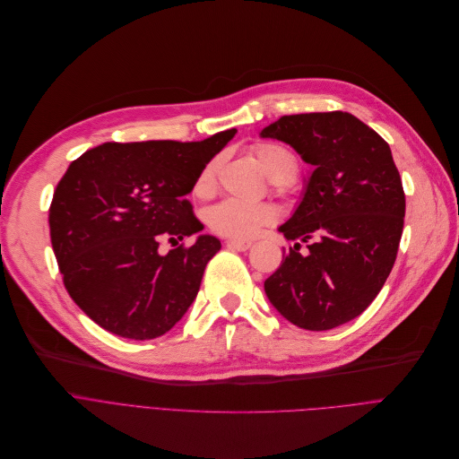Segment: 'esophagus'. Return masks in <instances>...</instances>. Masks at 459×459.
I'll use <instances>...</instances> for the list:
<instances>
[{
  "instance_id": "34e87169",
  "label": "esophagus",
  "mask_w": 459,
  "mask_h": 459,
  "mask_svg": "<svg viewBox=\"0 0 459 459\" xmlns=\"http://www.w3.org/2000/svg\"><path fill=\"white\" fill-rule=\"evenodd\" d=\"M226 245L231 250L245 252V250H248L252 247V242L250 240H242V238H230V240H226Z\"/></svg>"
}]
</instances>
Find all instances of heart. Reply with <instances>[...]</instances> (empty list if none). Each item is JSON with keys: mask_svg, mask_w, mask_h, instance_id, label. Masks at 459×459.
Instances as JSON below:
<instances>
[{"mask_svg": "<svg viewBox=\"0 0 459 459\" xmlns=\"http://www.w3.org/2000/svg\"><path fill=\"white\" fill-rule=\"evenodd\" d=\"M254 155L266 176L276 183H289L300 170V160L289 146L281 143H259L254 146ZM219 170V159H211L202 169L195 183L196 196H209L214 188ZM280 211L271 202H245L238 198H228L214 204L207 211L209 228L231 238H252L263 228L276 224Z\"/></svg>", "mask_w": 459, "mask_h": 459, "instance_id": "obj_1", "label": "heart"}]
</instances>
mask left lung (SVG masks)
Here are the masks:
<instances>
[{
	"mask_svg": "<svg viewBox=\"0 0 459 459\" xmlns=\"http://www.w3.org/2000/svg\"><path fill=\"white\" fill-rule=\"evenodd\" d=\"M261 137L290 144L315 167L299 209L280 226L296 245L264 292L294 326L337 328L372 304L398 254L406 195L391 148L342 111L281 117Z\"/></svg>",
	"mask_w": 459,
	"mask_h": 459,
	"instance_id": "obj_1",
	"label": "left lung"
}]
</instances>
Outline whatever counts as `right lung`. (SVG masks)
Wrapping results in <instances>:
<instances>
[{
  "label": "right lung",
  "instance_id": "obj_1",
  "mask_svg": "<svg viewBox=\"0 0 459 459\" xmlns=\"http://www.w3.org/2000/svg\"><path fill=\"white\" fill-rule=\"evenodd\" d=\"M237 129L198 143H105L85 152L57 183L49 237L72 300L98 326L146 341L167 333L200 290L221 240L204 230L193 204L198 174ZM177 248L163 256L158 242Z\"/></svg>",
  "mask_w": 459,
  "mask_h": 459
}]
</instances>
